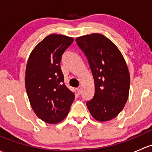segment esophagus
<instances>
[{
  "label": "esophagus",
  "mask_w": 152,
  "mask_h": 152,
  "mask_svg": "<svg viewBox=\"0 0 152 152\" xmlns=\"http://www.w3.org/2000/svg\"><path fill=\"white\" fill-rule=\"evenodd\" d=\"M76 90H77L78 93H79V95H80V94L81 93V87H77V88H76Z\"/></svg>",
  "instance_id": "1"
}]
</instances>
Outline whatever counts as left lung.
<instances>
[{
  "label": "left lung",
  "mask_w": 152,
  "mask_h": 152,
  "mask_svg": "<svg viewBox=\"0 0 152 152\" xmlns=\"http://www.w3.org/2000/svg\"><path fill=\"white\" fill-rule=\"evenodd\" d=\"M87 57L95 81V95L87 102L91 115L100 122L116 117L127 103L130 73L124 57L114 43L102 34L76 38Z\"/></svg>",
  "instance_id": "8db88e82"
}]
</instances>
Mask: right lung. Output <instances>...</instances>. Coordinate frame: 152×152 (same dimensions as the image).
Instances as JSON below:
<instances>
[{
  "label": "right lung",
  "mask_w": 152,
  "mask_h": 152,
  "mask_svg": "<svg viewBox=\"0 0 152 152\" xmlns=\"http://www.w3.org/2000/svg\"><path fill=\"white\" fill-rule=\"evenodd\" d=\"M73 38L52 34L33 49L25 72V87L35 114L44 122L56 124L69 112L75 94L64 84L62 56Z\"/></svg>",
  "instance_id": "add662e5"
}]
</instances>
